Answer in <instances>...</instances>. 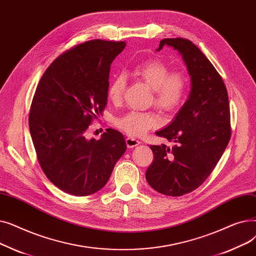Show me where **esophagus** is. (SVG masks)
Wrapping results in <instances>:
<instances>
[{"label":"esophagus","mask_w":256,"mask_h":256,"mask_svg":"<svg viewBox=\"0 0 256 256\" xmlns=\"http://www.w3.org/2000/svg\"><path fill=\"white\" fill-rule=\"evenodd\" d=\"M126 146L128 147V148H132V147H135V146L140 144V141H138L137 139L130 138V137H128L126 139Z\"/></svg>","instance_id":"34e87169"}]
</instances>
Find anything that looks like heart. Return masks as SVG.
<instances>
[{
	"label": "heart",
	"instance_id": "obj_1",
	"mask_svg": "<svg viewBox=\"0 0 256 256\" xmlns=\"http://www.w3.org/2000/svg\"><path fill=\"white\" fill-rule=\"evenodd\" d=\"M130 74L152 90V102L163 112L176 111L184 102L188 86L186 76L182 72H169L163 61L147 60L132 67ZM126 85L124 76H116L108 88V98L113 104H119L122 100ZM114 124L130 136L140 137L150 128L158 126L160 118L154 112L132 111L117 117Z\"/></svg>",
	"mask_w": 256,
	"mask_h": 256
}]
</instances>
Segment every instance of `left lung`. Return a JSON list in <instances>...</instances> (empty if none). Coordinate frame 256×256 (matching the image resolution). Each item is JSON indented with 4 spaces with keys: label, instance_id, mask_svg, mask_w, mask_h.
Here are the masks:
<instances>
[{
    "label": "left lung",
    "instance_id": "obj_1",
    "mask_svg": "<svg viewBox=\"0 0 256 256\" xmlns=\"http://www.w3.org/2000/svg\"><path fill=\"white\" fill-rule=\"evenodd\" d=\"M164 46L182 55L191 91L172 122L156 132L176 145H150L145 176L158 193L176 197L197 189L216 167L232 136L230 110L223 80L202 52L184 38H164L156 50Z\"/></svg>",
    "mask_w": 256,
    "mask_h": 256
}]
</instances>
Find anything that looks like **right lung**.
<instances>
[{"label": "right lung", "instance_id": "1", "mask_svg": "<svg viewBox=\"0 0 256 256\" xmlns=\"http://www.w3.org/2000/svg\"><path fill=\"white\" fill-rule=\"evenodd\" d=\"M124 42L94 39L52 61L37 85L29 128L37 160L46 178L74 196L98 192L110 178L126 146L122 134L108 128L87 139L93 119L106 106L110 65Z\"/></svg>", "mask_w": 256, "mask_h": 256}]
</instances>
